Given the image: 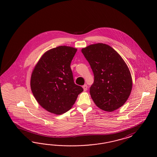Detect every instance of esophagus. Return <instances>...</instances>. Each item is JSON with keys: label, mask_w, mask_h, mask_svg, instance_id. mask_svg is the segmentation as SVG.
<instances>
[{"label": "esophagus", "mask_w": 157, "mask_h": 157, "mask_svg": "<svg viewBox=\"0 0 157 157\" xmlns=\"http://www.w3.org/2000/svg\"><path fill=\"white\" fill-rule=\"evenodd\" d=\"M82 88H83V90H84V91H86V90H87V88H88L87 85H86V84H85V85H83Z\"/></svg>", "instance_id": "34e87169"}]
</instances>
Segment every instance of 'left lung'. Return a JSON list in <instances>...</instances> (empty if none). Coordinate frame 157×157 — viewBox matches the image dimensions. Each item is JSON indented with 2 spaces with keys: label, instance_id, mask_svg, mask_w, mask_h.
<instances>
[{
  "label": "left lung",
  "instance_id": "obj_1",
  "mask_svg": "<svg viewBox=\"0 0 157 157\" xmlns=\"http://www.w3.org/2000/svg\"><path fill=\"white\" fill-rule=\"evenodd\" d=\"M94 75L90 95L101 109L112 112L129 97L132 80L129 69L120 54L109 45L99 43L82 48Z\"/></svg>",
  "mask_w": 157,
  "mask_h": 157
}]
</instances>
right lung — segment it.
Returning a JSON list of instances; mask_svg holds the SVG:
<instances>
[{
	"instance_id": "add662e5",
	"label": "right lung",
	"mask_w": 157,
	"mask_h": 157,
	"mask_svg": "<svg viewBox=\"0 0 157 157\" xmlns=\"http://www.w3.org/2000/svg\"><path fill=\"white\" fill-rule=\"evenodd\" d=\"M77 49L60 46L41 56L34 67L30 88L38 104L48 112H67L83 90L74 83L71 63Z\"/></svg>"
}]
</instances>
